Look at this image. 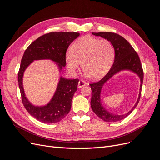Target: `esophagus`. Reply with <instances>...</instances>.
<instances>
[{"mask_svg":"<svg viewBox=\"0 0 160 160\" xmlns=\"http://www.w3.org/2000/svg\"><path fill=\"white\" fill-rule=\"evenodd\" d=\"M86 84H87L86 82H85V81H83V80H80V81H79V83H78V88H81L82 87L85 86Z\"/></svg>","mask_w":160,"mask_h":160,"instance_id":"esophagus-1","label":"esophagus"}]
</instances>
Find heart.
I'll use <instances>...</instances> for the list:
<instances>
[{
    "mask_svg": "<svg viewBox=\"0 0 160 160\" xmlns=\"http://www.w3.org/2000/svg\"><path fill=\"white\" fill-rule=\"evenodd\" d=\"M114 54L113 45L108 40H99L86 36L77 40L66 56L67 67L75 71L81 64L84 75L92 80L101 78L109 69Z\"/></svg>",
    "mask_w": 160,
    "mask_h": 160,
    "instance_id": "1",
    "label": "heart"
}]
</instances>
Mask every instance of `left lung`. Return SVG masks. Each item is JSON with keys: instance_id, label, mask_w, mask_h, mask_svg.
<instances>
[{"instance_id": "left-lung-1", "label": "left lung", "mask_w": 160, "mask_h": 160, "mask_svg": "<svg viewBox=\"0 0 160 160\" xmlns=\"http://www.w3.org/2000/svg\"><path fill=\"white\" fill-rule=\"evenodd\" d=\"M95 36H99L105 38L111 42L115 50V59L112 67L106 75L98 82L90 84L91 88V106L93 112L98 117L106 122H115L125 119L132 112L138 105L140 97L143 80V71L138 53L133 49L132 46L125 38L118 34L111 32H92ZM128 70L133 72L140 79V93L137 102L133 108L123 115H117L110 113L102 106L100 100V92L104 84L114 74L118 72Z\"/></svg>"}]
</instances>
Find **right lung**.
I'll use <instances>...</instances> for the list:
<instances>
[{
    "instance_id": "1",
    "label": "right lung",
    "mask_w": 160,
    "mask_h": 160,
    "mask_svg": "<svg viewBox=\"0 0 160 160\" xmlns=\"http://www.w3.org/2000/svg\"><path fill=\"white\" fill-rule=\"evenodd\" d=\"M78 32H51L33 41L25 50L18 73V82L22 103L32 117L45 123L61 121L69 113L72 97L77 89L79 79H67L61 77L51 100L44 106H35L28 100L24 91V72L34 61L50 59L60 71L66 65V51L71 43L79 36Z\"/></svg>"
}]
</instances>
